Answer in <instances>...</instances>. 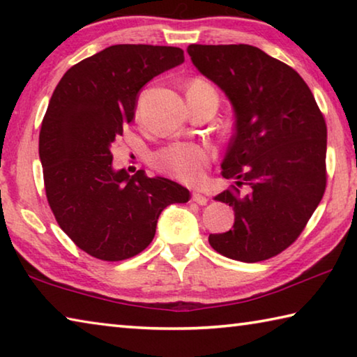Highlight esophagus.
<instances>
[{
	"instance_id": "esophagus-1",
	"label": "esophagus",
	"mask_w": 357,
	"mask_h": 357,
	"mask_svg": "<svg viewBox=\"0 0 357 357\" xmlns=\"http://www.w3.org/2000/svg\"><path fill=\"white\" fill-rule=\"evenodd\" d=\"M192 202H195L197 204H200V206H204V204L208 203V198L203 195L200 192H193L192 193Z\"/></svg>"
}]
</instances>
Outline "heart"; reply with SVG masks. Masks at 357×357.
<instances>
[{
    "instance_id": "obj_1",
    "label": "heart",
    "mask_w": 357,
    "mask_h": 357,
    "mask_svg": "<svg viewBox=\"0 0 357 357\" xmlns=\"http://www.w3.org/2000/svg\"><path fill=\"white\" fill-rule=\"evenodd\" d=\"M189 98H213L219 100V93L211 82L204 78H193L187 86ZM214 153L206 144L200 143H172L157 151L151 157V164L162 173L183 183H198L206 167L213 160Z\"/></svg>"
}]
</instances>
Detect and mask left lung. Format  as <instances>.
<instances>
[{
    "label": "left lung",
    "mask_w": 357,
    "mask_h": 357,
    "mask_svg": "<svg viewBox=\"0 0 357 357\" xmlns=\"http://www.w3.org/2000/svg\"><path fill=\"white\" fill-rule=\"evenodd\" d=\"M187 53L236 113L222 164V176L236 185L214 198L233 206L234 225L209 234V244L244 263L273 258L301 236L324 195L323 113L298 72L257 47L192 44ZM243 185L250 187L245 196L238 190Z\"/></svg>",
    "instance_id": "8db88e82"
}]
</instances>
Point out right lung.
<instances>
[{"label":"right lung","mask_w":357,"mask_h":357,"mask_svg":"<svg viewBox=\"0 0 357 357\" xmlns=\"http://www.w3.org/2000/svg\"><path fill=\"white\" fill-rule=\"evenodd\" d=\"M183 61L178 47L112 45L72 66L52 94L39 134L47 202L78 249L102 261L138 255L162 211L190 200L170 179L114 172L110 151L140 89Z\"/></svg>","instance_id":"right-lung-1"}]
</instances>
